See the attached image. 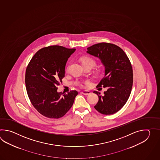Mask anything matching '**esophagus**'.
Returning <instances> with one entry per match:
<instances>
[{
	"instance_id": "34e87169",
	"label": "esophagus",
	"mask_w": 160,
	"mask_h": 160,
	"mask_svg": "<svg viewBox=\"0 0 160 160\" xmlns=\"http://www.w3.org/2000/svg\"><path fill=\"white\" fill-rule=\"evenodd\" d=\"M82 94H84L85 95H89L90 93H91V92H90V91H88V90H86V91H83V92H81Z\"/></svg>"
}]
</instances>
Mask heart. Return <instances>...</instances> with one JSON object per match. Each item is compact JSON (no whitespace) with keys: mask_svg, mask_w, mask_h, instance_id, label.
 Segmentation results:
<instances>
[{"mask_svg":"<svg viewBox=\"0 0 160 160\" xmlns=\"http://www.w3.org/2000/svg\"><path fill=\"white\" fill-rule=\"evenodd\" d=\"M79 61L81 63L82 65L83 68L85 67H90L91 68H92L95 66L96 65V62L93 58H91L90 57L88 56H83L82 57L79 59ZM98 74V72H96V74ZM87 82H84L82 83V85L83 84H85L87 83Z\"/></svg>","mask_w":160,"mask_h":160,"instance_id":"1","label":"heart"}]
</instances>
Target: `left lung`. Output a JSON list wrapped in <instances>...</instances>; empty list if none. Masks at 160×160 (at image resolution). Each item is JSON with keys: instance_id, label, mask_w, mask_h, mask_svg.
<instances>
[{"instance_id": "obj_1", "label": "left lung", "mask_w": 160, "mask_h": 160, "mask_svg": "<svg viewBox=\"0 0 160 160\" xmlns=\"http://www.w3.org/2000/svg\"><path fill=\"white\" fill-rule=\"evenodd\" d=\"M87 52L98 57L105 68V76L97 88L108 90L103 95L94 91L99 98L94 108L102 114H114L125 105L132 91L133 73L129 59L122 48L109 43L94 44L88 48Z\"/></svg>"}]
</instances>
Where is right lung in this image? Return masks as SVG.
<instances>
[{
    "instance_id": "right-lung-1",
    "label": "right lung",
    "mask_w": 160,
    "mask_h": 160,
    "mask_svg": "<svg viewBox=\"0 0 160 160\" xmlns=\"http://www.w3.org/2000/svg\"><path fill=\"white\" fill-rule=\"evenodd\" d=\"M75 48L50 46L38 51L26 70L25 83L32 105L42 115L59 118L72 108L76 90L68 94L57 92V86L65 77L66 63Z\"/></svg>"
}]
</instances>
